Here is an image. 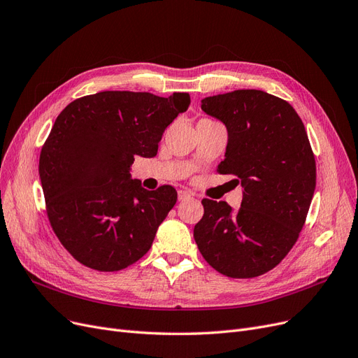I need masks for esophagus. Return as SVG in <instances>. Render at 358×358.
Returning <instances> with one entry per match:
<instances>
[{
  "label": "esophagus",
  "mask_w": 358,
  "mask_h": 358,
  "mask_svg": "<svg viewBox=\"0 0 358 358\" xmlns=\"http://www.w3.org/2000/svg\"><path fill=\"white\" fill-rule=\"evenodd\" d=\"M178 198H179V201H187V199L191 198V194L188 191H179Z\"/></svg>",
  "instance_id": "obj_1"
}]
</instances>
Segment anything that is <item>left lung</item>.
Listing matches in <instances>:
<instances>
[{"label": "left lung", "mask_w": 358, "mask_h": 358, "mask_svg": "<svg viewBox=\"0 0 358 358\" xmlns=\"http://www.w3.org/2000/svg\"><path fill=\"white\" fill-rule=\"evenodd\" d=\"M201 108L224 123L217 166L244 187L238 210L204 198L194 238L219 273L248 279L276 267L296 242L316 188V162L303 120L289 103L259 90L207 96Z\"/></svg>", "instance_id": "8db88e82"}]
</instances>
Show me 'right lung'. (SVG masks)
<instances>
[{
  "mask_svg": "<svg viewBox=\"0 0 358 358\" xmlns=\"http://www.w3.org/2000/svg\"><path fill=\"white\" fill-rule=\"evenodd\" d=\"M189 94L103 91L71 101L39 155V178L54 234L73 259L117 271L138 262L173 208L170 185L147 191L131 179L135 155L155 157L166 127Z\"/></svg>",
  "mask_w": 358,
  "mask_h": 358,
  "instance_id": "right-lung-1",
  "label": "right lung"
}]
</instances>
